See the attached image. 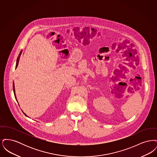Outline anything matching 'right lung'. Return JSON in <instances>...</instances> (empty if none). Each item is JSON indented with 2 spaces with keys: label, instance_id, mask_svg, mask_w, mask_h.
<instances>
[{
  "label": "right lung",
  "instance_id": "1",
  "mask_svg": "<svg viewBox=\"0 0 157 157\" xmlns=\"http://www.w3.org/2000/svg\"><path fill=\"white\" fill-rule=\"evenodd\" d=\"M22 51H21L20 53H19V56H18V57H17V60H16V67H15V69H16L17 67V65H18V63H19V59H20V56H21V54H22ZM13 92H14V95H15V99H16V101H17V99H16V94H15V85H14V82L13 83ZM23 113L26 116V117H28L24 112H23Z\"/></svg>",
  "mask_w": 157,
  "mask_h": 157
}]
</instances>
